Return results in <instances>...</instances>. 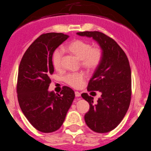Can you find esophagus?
Wrapping results in <instances>:
<instances>
[{"label":"esophagus","mask_w":151,"mask_h":151,"mask_svg":"<svg viewBox=\"0 0 151 151\" xmlns=\"http://www.w3.org/2000/svg\"><path fill=\"white\" fill-rule=\"evenodd\" d=\"M75 93L76 97H80V96H81V93H80V92H78V91H75V93Z\"/></svg>","instance_id":"1"}]
</instances>
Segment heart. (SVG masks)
<instances>
[{
	"label": "heart",
	"instance_id": "1",
	"mask_svg": "<svg viewBox=\"0 0 151 151\" xmlns=\"http://www.w3.org/2000/svg\"><path fill=\"white\" fill-rule=\"evenodd\" d=\"M66 50L70 54L80 59L82 66L88 71H93L99 66L103 57L102 50L100 47H91V43L83 39H76L68 44ZM63 52L61 49L55 50L52 55V64L55 68L60 70L62 68V57ZM85 75L82 72L72 73L66 76L65 82L74 88L83 86Z\"/></svg>",
	"mask_w": 151,
	"mask_h": 151
}]
</instances>
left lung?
Returning a JSON list of instances; mask_svg holds the SVG:
<instances>
[{
  "instance_id": "obj_1",
  "label": "left lung",
  "mask_w": 151,
  "mask_h": 151,
  "mask_svg": "<svg viewBox=\"0 0 151 151\" xmlns=\"http://www.w3.org/2000/svg\"><path fill=\"white\" fill-rule=\"evenodd\" d=\"M92 37L103 52L99 66L88 85V91L101 93L96 104L86 93L82 97L90 104L85 115L87 126L97 133H106L119 125L129 107L132 97V73L126 53L114 39L99 31L77 33ZM93 93V92H92Z\"/></svg>"
}]
</instances>
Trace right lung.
Listing matches in <instances>:
<instances>
[{
    "instance_id": "add662e5",
    "label": "right lung",
    "mask_w": 151,
    "mask_h": 151,
    "mask_svg": "<svg viewBox=\"0 0 151 151\" xmlns=\"http://www.w3.org/2000/svg\"><path fill=\"white\" fill-rule=\"evenodd\" d=\"M69 36L62 33H44L23 55L18 70L17 93L19 106L30 124L43 133L55 132L63 124L75 94L63 86L60 94L49 92L54 72L52 55Z\"/></svg>"
}]
</instances>
